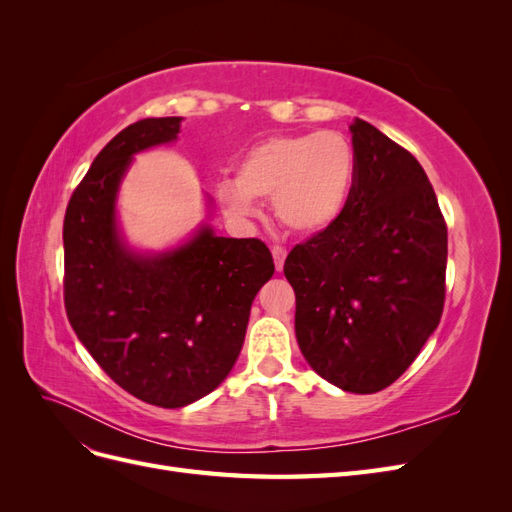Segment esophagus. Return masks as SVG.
I'll list each match as a JSON object with an SVG mask.
<instances>
[{
	"label": "esophagus",
	"instance_id": "obj_1",
	"mask_svg": "<svg viewBox=\"0 0 512 512\" xmlns=\"http://www.w3.org/2000/svg\"><path fill=\"white\" fill-rule=\"evenodd\" d=\"M271 254H273V260H275V269L282 271L284 269V260H286V247L282 245H273L271 247Z\"/></svg>",
	"mask_w": 512,
	"mask_h": 512
}]
</instances>
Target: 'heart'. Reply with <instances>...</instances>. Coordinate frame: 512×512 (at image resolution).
I'll return each mask as SVG.
<instances>
[{"label":"heart","mask_w":512,"mask_h":512,"mask_svg":"<svg viewBox=\"0 0 512 512\" xmlns=\"http://www.w3.org/2000/svg\"><path fill=\"white\" fill-rule=\"evenodd\" d=\"M356 158L339 132L275 134L245 149L232 181L218 185L228 213L252 211V198H271L275 218L297 235H316L342 215Z\"/></svg>","instance_id":"heart-1"}]
</instances>
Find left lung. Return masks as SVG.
<instances>
[{"label":"left lung","mask_w":512,"mask_h":512,"mask_svg":"<svg viewBox=\"0 0 512 512\" xmlns=\"http://www.w3.org/2000/svg\"><path fill=\"white\" fill-rule=\"evenodd\" d=\"M350 132L348 203L329 228L292 247L284 275L305 361L339 389L367 395L404 374L436 331L448 235L412 153L363 119Z\"/></svg>","instance_id":"8db88e82"}]
</instances>
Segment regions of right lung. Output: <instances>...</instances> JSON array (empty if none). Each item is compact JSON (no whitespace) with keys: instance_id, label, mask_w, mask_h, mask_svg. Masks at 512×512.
I'll list each match as a JSON object with an SVG mask.
<instances>
[{"instance_id":"right-lung-1","label":"right lung","mask_w":512,"mask_h":512,"mask_svg":"<svg viewBox=\"0 0 512 512\" xmlns=\"http://www.w3.org/2000/svg\"><path fill=\"white\" fill-rule=\"evenodd\" d=\"M181 117L132 123L76 185L64 218V303L76 337L123 391L183 408L230 374L250 307L275 271L260 239L215 237L209 226L173 252L136 256L115 224L132 156L177 138Z\"/></svg>"}]
</instances>
